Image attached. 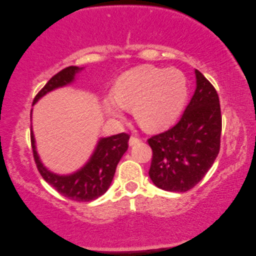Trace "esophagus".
Instances as JSON below:
<instances>
[{
	"instance_id": "1",
	"label": "esophagus",
	"mask_w": 256,
	"mask_h": 256,
	"mask_svg": "<svg viewBox=\"0 0 256 256\" xmlns=\"http://www.w3.org/2000/svg\"><path fill=\"white\" fill-rule=\"evenodd\" d=\"M140 142V140L138 137H136V136H132L130 137V140H129V145L130 146H132V145H135V144H138Z\"/></svg>"
}]
</instances>
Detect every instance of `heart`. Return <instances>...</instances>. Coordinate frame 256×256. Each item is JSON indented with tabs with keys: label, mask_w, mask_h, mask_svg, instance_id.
I'll list each match as a JSON object with an SVG mask.
<instances>
[{
	"label": "heart",
	"mask_w": 256,
	"mask_h": 256,
	"mask_svg": "<svg viewBox=\"0 0 256 256\" xmlns=\"http://www.w3.org/2000/svg\"><path fill=\"white\" fill-rule=\"evenodd\" d=\"M188 96V82L182 71L140 66L126 71L113 87V98L106 100L112 114L121 108H132L137 122L146 130H161L182 113Z\"/></svg>",
	"instance_id": "obj_1"
}]
</instances>
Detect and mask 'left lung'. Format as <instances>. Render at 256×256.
<instances>
[{"mask_svg":"<svg viewBox=\"0 0 256 256\" xmlns=\"http://www.w3.org/2000/svg\"><path fill=\"white\" fill-rule=\"evenodd\" d=\"M195 74L196 90L182 118L148 140L153 152L150 178L163 190L184 192L198 185L220 150L219 96L198 70Z\"/></svg>","mask_w":256,"mask_h":256,"instance_id":"obj_1","label":"left lung"}]
</instances>
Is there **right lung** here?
Instances as JSON below:
<instances>
[{
	"mask_svg": "<svg viewBox=\"0 0 256 256\" xmlns=\"http://www.w3.org/2000/svg\"><path fill=\"white\" fill-rule=\"evenodd\" d=\"M79 70L82 69L71 66L58 71L37 93L32 100V104H35L42 96H44L48 92L56 90L58 87L68 85L74 80V74ZM129 137L130 136L128 134L121 132L111 137L100 138L95 152L85 166L72 174L58 176L48 171L40 162L38 154L36 152L35 138H34V134L30 129L34 160H35L40 176L62 196L76 200V202H90V200L102 196L108 190L113 176L116 174V166H118L121 156L128 150Z\"/></svg>",
	"mask_w": 256,
	"mask_h": 256,
	"instance_id": "right-lung-1",
	"label": "right lung"
}]
</instances>
